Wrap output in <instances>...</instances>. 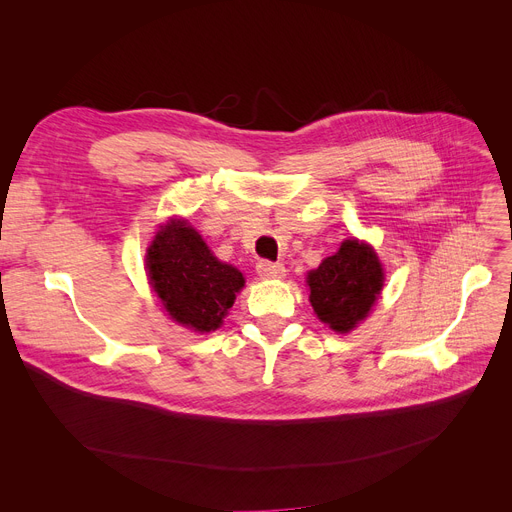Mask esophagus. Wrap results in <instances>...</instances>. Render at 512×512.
I'll return each mask as SVG.
<instances>
[{"mask_svg": "<svg viewBox=\"0 0 512 512\" xmlns=\"http://www.w3.org/2000/svg\"><path fill=\"white\" fill-rule=\"evenodd\" d=\"M257 274L261 278H284L286 270H284L282 263H274V261L263 259V261L257 263Z\"/></svg>", "mask_w": 512, "mask_h": 512, "instance_id": "obj_1", "label": "esophagus"}]
</instances>
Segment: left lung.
Listing matches in <instances>:
<instances>
[{"mask_svg": "<svg viewBox=\"0 0 512 512\" xmlns=\"http://www.w3.org/2000/svg\"><path fill=\"white\" fill-rule=\"evenodd\" d=\"M309 301L334 332H351L367 317L384 286L378 255L365 242L344 240L336 255L309 272Z\"/></svg>", "mask_w": 512, "mask_h": 512, "instance_id": "8db88e82", "label": "left lung"}]
</instances>
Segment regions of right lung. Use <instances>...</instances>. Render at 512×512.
<instances>
[{
    "mask_svg": "<svg viewBox=\"0 0 512 512\" xmlns=\"http://www.w3.org/2000/svg\"><path fill=\"white\" fill-rule=\"evenodd\" d=\"M147 272L157 297L178 324L197 332L220 328L245 278L213 257L201 234L172 220L147 249Z\"/></svg>",
    "mask_w": 512,
    "mask_h": 512,
    "instance_id": "right-lung-1",
    "label": "right lung"
}]
</instances>
